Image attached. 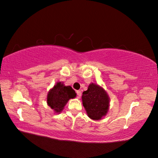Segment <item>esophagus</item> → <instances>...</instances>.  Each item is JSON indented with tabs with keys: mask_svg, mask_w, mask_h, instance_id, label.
Segmentation results:
<instances>
[{
	"mask_svg": "<svg viewBox=\"0 0 158 158\" xmlns=\"http://www.w3.org/2000/svg\"><path fill=\"white\" fill-rule=\"evenodd\" d=\"M77 97H78V98H80V97L81 96V92L80 90H78V91H77Z\"/></svg>",
	"mask_w": 158,
	"mask_h": 158,
	"instance_id": "1",
	"label": "esophagus"
}]
</instances>
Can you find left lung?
Listing matches in <instances>:
<instances>
[{
    "label": "left lung",
    "mask_w": 158,
    "mask_h": 158,
    "mask_svg": "<svg viewBox=\"0 0 158 158\" xmlns=\"http://www.w3.org/2000/svg\"><path fill=\"white\" fill-rule=\"evenodd\" d=\"M82 104L88 117L94 120H99L107 113L110 107V98L103 88L92 83L88 89L82 94Z\"/></svg>",
    "instance_id": "8db88e82"
}]
</instances>
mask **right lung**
I'll return each instance as SVG.
<instances>
[{"instance_id": "1", "label": "right lung", "mask_w": 158, "mask_h": 158, "mask_svg": "<svg viewBox=\"0 0 158 158\" xmlns=\"http://www.w3.org/2000/svg\"><path fill=\"white\" fill-rule=\"evenodd\" d=\"M76 96V92L72 86H65L61 82H57L48 93L47 104L55 112L59 114L68 101Z\"/></svg>"}]
</instances>
